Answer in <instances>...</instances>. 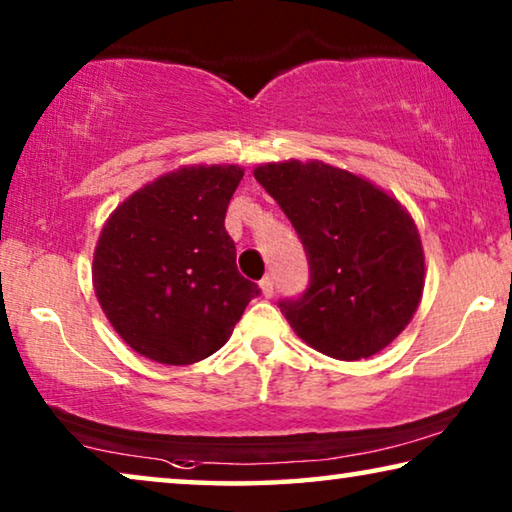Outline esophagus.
I'll return each instance as SVG.
<instances>
[{
	"label": "esophagus",
	"instance_id": "1",
	"mask_svg": "<svg viewBox=\"0 0 512 512\" xmlns=\"http://www.w3.org/2000/svg\"><path fill=\"white\" fill-rule=\"evenodd\" d=\"M259 289H262L264 299H271V296H273V278L264 276L262 280H259Z\"/></svg>",
	"mask_w": 512,
	"mask_h": 512
}]
</instances>
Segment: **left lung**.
<instances>
[{
  "label": "left lung",
  "instance_id": "obj_1",
  "mask_svg": "<svg viewBox=\"0 0 512 512\" xmlns=\"http://www.w3.org/2000/svg\"><path fill=\"white\" fill-rule=\"evenodd\" d=\"M253 174L308 255V289L280 301L294 333L338 361L391 345L425 287L423 243L409 211L372 181L322 160L264 163Z\"/></svg>",
  "mask_w": 512,
  "mask_h": 512
}]
</instances>
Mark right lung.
<instances>
[{"label": "right lung", "mask_w": 512, "mask_h": 512, "mask_svg": "<svg viewBox=\"0 0 512 512\" xmlns=\"http://www.w3.org/2000/svg\"><path fill=\"white\" fill-rule=\"evenodd\" d=\"M239 165H183L128 195L94 250L96 299L119 338L165 365H190L230 340L259 294L236 269L225 213Z\"/></svg>", "instance_id": "1"}]
</instances>
